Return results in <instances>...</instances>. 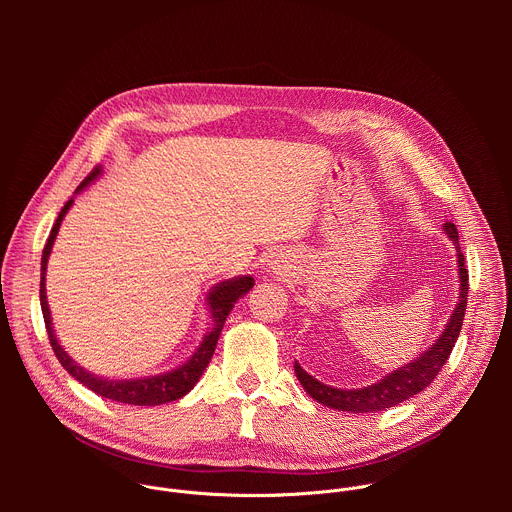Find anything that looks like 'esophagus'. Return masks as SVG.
<instances>
[{
  "instance_id": "34e87169",
  "label": "esophagus",
  "mask_w": 512,
  "mask_h": 512,
  "mask_svg": "<svg viewBox=\"0 0 512 512\" xmlns=\"http://www.w3.org/2000/svg\"><path fill=\"white\" fill-rule=\"evenodd\" d=\"M269 269L275 273V275H285L287 273V265L281 257H275L273 261H269Z\"/></svg>"
}]
</instances>
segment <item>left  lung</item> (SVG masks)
I'll return each instance as SVG.
<instances>
[{"label": "left lung", "mask_w": 512, "mask_h": 512, "mask_svg": "<svg viewBox=\"0 0 512 512\" xmlns=\"http://www.w3.org/2000/svg\"><path fill=\"white\" fill-rule=\"evenodd\" d=\"M442 231L448 235V239L454 243L456 249V261H458V302L452 310V316L448 318L442 334L437 336L419 356H415L411 362L403 364V367L387 373L377 383H371L360 389H338L324 385L322 381L314 379L310 373H306L300 362H294V371L304 387V391L318 403L348 411V413H377L385 411L389 407H395L409 397L421 393L425 387L431 385V381L442 371L446 360L450 358V352L460 336L466 304H468V269L464 265V253L460 251V239L458 229L454 223H444Z\"/></svg>", "instance_id": "8db88e82"}]
</instances>
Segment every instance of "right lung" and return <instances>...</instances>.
Segmentation results:
<instances>
[{
    "label": "right lung",
    "mask_w": 512,
    "mask_h": 512,
    "mask_svg": "<svg viewBox=\"0 0 512 512\" xmlns=\"http://www.w3.org/2000/svg\"><path fill=\"white\" fill-rule=\"evenodd\" d=\"M103 174V166L95 168L85 180L83 184L77 188L75 194L83 192L89 184H93L99 176ZM75 204V196H72L62 210L58 212L56 223L50 231V237L46 241V247L42 251V267H40V306H42V316H44V324H46V332L52 344V350L56 354V358L60 360L62 367L66 369L68 375L75 377L81 385H85L87 389H91L93 393L117 401V403H127V405H164L170 401H176L184 395H188L194 385L200 381L202 373L206 371L208 362L214 354L218 336L223 332V326L231 314V310L235 308V304L247 296L251 287L255 285L253 275H237L231 279H225L221 283H216L208 289V294L204 298V306L208 312V320L210 326L206 330V334L202 336L200 344L194 348V352L182 362L178 364L176 369L172 371H164L158 375H148V377H131V379H111V377H101L95 375L91 371H87L85 367L70 358L68 352L62 348V344L56 338L54 326H52V316H50V308H48V300H46V267H48V257L52 251V245L56 241V235L60 231V225L64 221L66 212Z\"/></svg>",
    "instance_id": "1"
}]
</instances>
